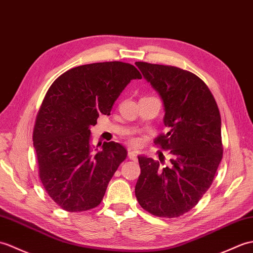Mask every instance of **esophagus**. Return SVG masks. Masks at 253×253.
<instances>
[{
    "mask_svg": "<svg viewBox=\"0 0 253 253\" xmlns=\"http://www.w3.org/2000/svg\"><path fill=\"white\" fill-rule=\"evenodd\" d=\"M127 157L132 160H136L137 159V151L133 150V149H127Z\"/></svg>",
    "mask_w": 253,
    "mask_h": 253,
    "instance_id": "1",
    "label": "esophagus"
}]
</instances>
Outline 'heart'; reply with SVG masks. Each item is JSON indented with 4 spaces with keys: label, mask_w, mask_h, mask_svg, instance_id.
Here are the masks:
<instances>
[{
    "label": "heart",
    "mask_w": 253,
    "mask_h": 253,
    "mask_svg": "<svg viewBox=\"0 0 253 253\" xmlns=\"http://www.w3.org/2000/svg\"><path fill=\"white\" fill-rule=\"evenodd\" d=\"M135 142H136V141H133V143H135Z\"/></svg>",
    "instance_id": "heart-1"
}]
</instances>
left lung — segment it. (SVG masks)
<instances>
[{
	"mask_svg": "<svg viewBox=\"0 0 253 253\" xmlns=\"http://www.w3.org/2000/svg\"><path fill=\"white\" fill-rule=\"evenodd\" d=\"M143 77L159 94L169 132L156 138L171 159L138 156L141 167L135 196L149 213L177 217L198 204L213 182L223 157L221 116L206 83L173 66L136 61Z\"/></svg>",
	"mask_w": 253,
	"mask_h": 253,
	"instance_id": "obj_1",
	"label": "left lung"
}]
</instances>
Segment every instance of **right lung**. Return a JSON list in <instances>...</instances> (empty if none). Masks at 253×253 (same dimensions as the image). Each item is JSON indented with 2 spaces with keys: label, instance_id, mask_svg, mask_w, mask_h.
Segmentation results:
<instances>
[{
  "label": "right lung",
  "instance_id": "right-lung-1",
  "mask_svg": "<svg viewBox=\"0 0 253 253\" xmlns=\"http://www.w3.org/2000/svg\"><path fill=\"white\" fill-rule=\"evenodd\" d=\"M142 79L133 65L106 61L72 68L56 79L44 97L33 128L39 175L46 193L69 212L97 207L118 167L126 158L119 143L91 145L89 127L131 80Z\"/></svg>",
  "mask_w": 253,
  "mask_h": 253
}]
</instances>
